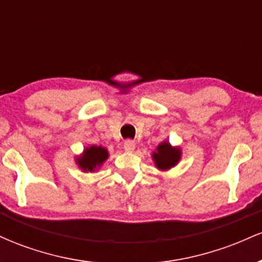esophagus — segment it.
<instances>
[{
    "mask_svg": "<svg viewBox=\"0 0 262 262\" xmlns=\"http://www.w3.org/2000/svg\"><path fill=\"white\" fill-rule=\"evenodd\" d=\"M124 149H125V151H133V150L135 149V143H134V140H132V139H127L124 141Z\"/></svg>",
    "mask_w": 262,
    "mask_h": 262,
    "instance_id": "esophagus-1",
    "label": "esophagus"
}]
</instances>
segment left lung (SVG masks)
I'll use <instances>...</instances> for the list:
<instances>
[{"instance_id": "obj_1", "label": "left lung", "mask_w": 262, "mask_h": 262, "mask_svg": "<svg viewBox=\"0 0 262 262\" xmlns=\"http://www.w3.org/2000/svg\"><path fill=\"white\" fill-rule=\"evenodd\" d=\"M181 159V150L173 148L167 141H162L160 145L152 152V160L159 170L166 171L173 167Z\"/></svg>"}]
</instances>
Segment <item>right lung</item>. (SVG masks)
Masks as SVG:
<instances>
[{
    "label": "right lung",
    "instance_id": "obj_1",
    "mask_svg": "<svg viewBox=\"0 0 262 262\" xmlns=\"http://www.w3.org/2000/svg\"><path fill=\"white\" fill-rule=\"evenodd\" d=\"M110 156L108 150L103 146H96L91 145L90 148L83 150V154L76 158V164L79 167L85 172H92V171L97 170L101 167V165L107 160Z\"/></svg>",
    "mask_w": 262,
    "mask_h": 262
}]
</instances>
